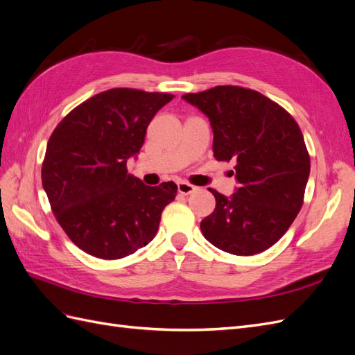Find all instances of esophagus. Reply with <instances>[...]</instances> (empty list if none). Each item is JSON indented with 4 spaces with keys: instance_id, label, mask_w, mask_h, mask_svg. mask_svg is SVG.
Listing matches in <instances>:
<instances>
[{
    "instance_id": "esophagus-1",
    "label": "esophagus",
    "mask_w": 355,
    "mask_h": 355,
    "mask_svg": "<svg viewBox=\"0 0 355 355\" xmlns=\"http://www.w3.org/2000/svg\"><path fill=\"white\" fill-rule=\"evenodd\" d=\"M178 191L180 192L182 196H189L192 192L197 191V187L188 184V182H179L178 184Z\"/></svg>"
}]
</instances>
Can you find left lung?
I'll use <instances>...</instances> for the list:
<instances>
[{"label": "left lung", "mask_w": 355, "mask_h": 355, "mask_svg": "<svg viewBox=\"0 0 355 355\" xmlns=\"http://www.w3.org/2000/svg\"><path fill=\"white\" fill-rule=\"evenodd\" d=\"M182 99L209 118L218 161H235L230 197L210 189L216 209L200 223L218 249L250 256L270 249L297 216L309 178L302 132L286 110L259 92L218 85Z\"/></svg>", "instance_id": "left-lung-1"}]
</instances>
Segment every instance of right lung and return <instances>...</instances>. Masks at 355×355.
<instances>
[{
    "mask_svg": "<svg viewBox=\"0 0 355 355\" xmlns=\"http://www.w3.org/2000/svg\"><path fill=\"white\" fill-rule=\"evenodd\" d=\"M173 94L111 89L72 110L51 133L42 188L71 241L101 259H121L151 241L175 182L148 187L127 173L146 128Z\"/></svg>",
    "mask_w": 355,
    "mask_h": 355,
    "instance_id": "right-lung-1",
    "label": "right lung"
}]
</instances>
